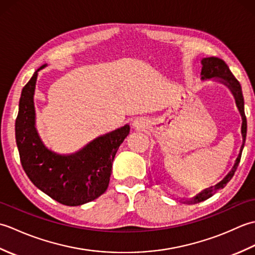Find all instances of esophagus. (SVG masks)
Wrapping results in <instances>:
<instances>
[{
    "label": "esophagus",
    "mask_w": 255,
    "mask_h": 255,
    "mask_svg": "<svg viewBox=\"0 0 255 255\" xmlns=\"http://www.w3.org/2000/svg\"><path fill=\"white\" fill-rule=\"evenodd\" d=\"M145 124H147V122H145L144 118L138 117V118H136V119H133L132 126H133L134 129H137V130H144Z\"/></svg>",
    "instance_id": "esophagus-1"
}]
</instances>
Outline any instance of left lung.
<instances>
[{
    "mask_svg": "<svg viewBox=\"0 0 255 255\" xmlns=\"http://www.w3.org/2000/svg\"><path fill=\"white\" fill-rule=\"evenodd\" d=\"M202 64H203V69H202V79H217L219 80L221 83H224L225 85L228 86V88L231 90L232 94H234L235 99H236V103L237 106L239 108V112L242 116V126H241V133H242V145L240 149V153L238 155V158L236 160L235 165L232 166L231 171L226 175V177L224 178L223 181L219 182L217 185L211 186L209 188L204 189L203 192H200L198 195H196L194 198L186 200L187 204H197L200 202H204V200L208 199L209 197L213 196L216 191H218L220 188H224L227 183H228L232 176L235 175V172L237 170L238 165L240 163L241 160V154H242V150L243 147H245V142H246V137H247V117L245 114V102H243V95H242V91H241V85L239 83L234 74L231 73V71L229 70L228 66L225 63L224 60H221L219 58L216 57H210V58H204L202 60Z\"/></svg>",
    "mask_w": 255,
    "mask_h": 255,
    "instance_id": "1",
    "label": "left lung"
}]
</instances>
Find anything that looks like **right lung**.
<instances>
[{"label": "right lung", "instance_id": "right-lung-1", "mask_svg": "<svg viewBox=\"0 0 255 255\" xmlns=\"http://www.w3.org/2000/svg\"><path fill=\"white\" fill-rule=\"evenodd\" d=\"M21 91L15 123L16 143L27 176L40 191L67 206L83 205L104 194L115 154L130 131L129 125L96 138L77 153L61 155L47 149L35 129L34 92L38 71Z\"/></svg>", "mask_w": 255, "mask_h": 255}]
</instances>
